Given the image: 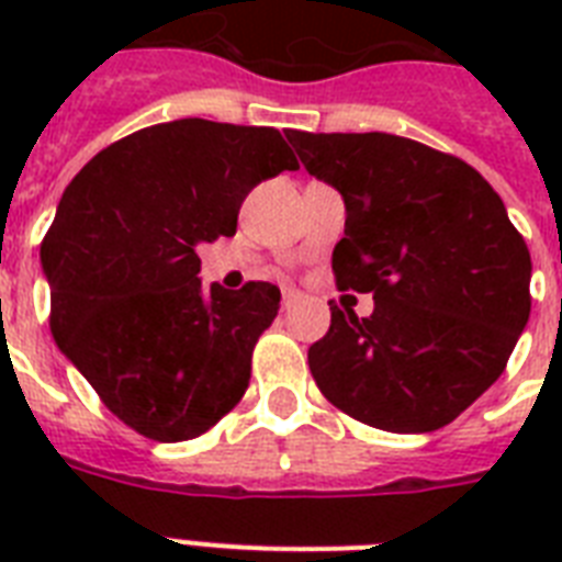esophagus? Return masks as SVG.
I'll return each mask as SVG.
<instances>
[{"label": "esophagus", "mask_w": 562, "mask_h": 562, "mask_svg": "<svg viewBox=\"0 0 562 562\" xmlns=\"http://www.w3.org/2000/svg\"><path fill=\"white\" fill-rule=\"evenodd\" d=\"M297 297H300V294L294 289H282V306H285V308H289L291 303H297Z\"/></svg>", "instance_id": "34e87169"}]
</instances>
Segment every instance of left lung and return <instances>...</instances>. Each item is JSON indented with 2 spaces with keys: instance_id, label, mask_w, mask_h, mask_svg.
Segmentation results:
<instances>
[{
  "instance_id": "1",
  "label": "left lung",
  "mask_w": 562,
  "mask_h": 562,
  "mask_svg": "<svg viewBox=\"0 0 562 562\" xmlns=\"http://www.w3.org/2000/svg\"><path fill=\"white\" fill-rule=\"evenodd\" d=\"M300 162L344 198L338 289L308 368L335 408L373 428L426 435L496 382L531 315V254L502 198L458 157L393 134L289 131Z\"/></svg>"
}]
</instances>
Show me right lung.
Instances as JSON below:
<instances>
[{
  "instance_id": "add662e5",
  "label": "right lung",
  "mask_w": 562,
  "mask_h": 562,
  "mask_svg": "<svg viewBox=\"0 0 562 562\" xmlns=\"http://www.w3.org/2000/svg\"><path fill=\"white\" fill-rule=\"evenodd\" d=\"M297 160L273 127L178 119L119 139L66 187L40 245L52 335L139 435L180 443L245 396L280 289L198 280V247L236 233L247 192Z\"/></svg>"
}]
</instances>
